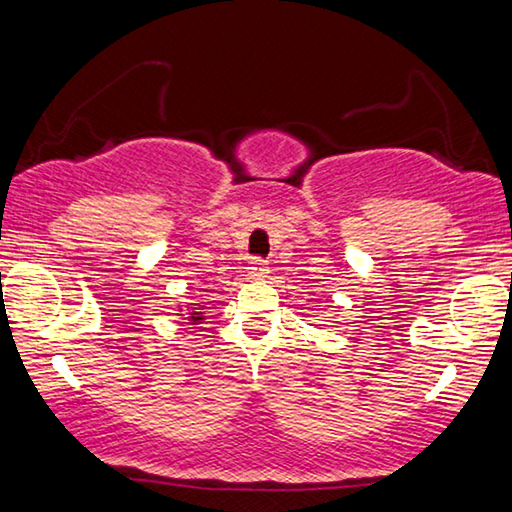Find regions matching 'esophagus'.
<instances>
[{"label": "esophagus", "instance_id": "obj_1", "mask_svg": "<svg viewBox=\"0 0 512 512\" xmlns=\"http://www.w3.org/2000/svg\"><path fill=\"white\" fill-rule=\"evenodd\" d=\"M266 273H268V266H266L264 259H259V257L250 259V264H248V275L253 277V280H264Z\"/></svg>", "mask_w": 512, "mask_h": 512}]
</instances>
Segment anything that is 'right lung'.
Returning a JSON list of instances; mask_svg holds the SVG:
<instances>
[{
  "mask_svg": "<svg viewBox=\"0 0 512 512\" xmlns=\"http://www.w3.org/2000/svg\"><path fill=\"white\" fill-rule=\"evenodd\" d=\"M176 316H187L183 320H187L189 329H194L196 325H201L205 320V302H203V305H196L192 309H187V314H176Z\"/></svg>",
  "mask_w": 512,
  "mask_h": 512,
  "instance_id": "1",
  "label": "right lung"
}]
</instances>
